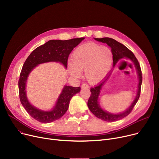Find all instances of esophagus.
Listing matches in <instances>:
<instances>
[{"label":"esophagus","mask_w":159,"mask_h":159,"mask_svg":"<svg viewBox=\"0 0 159 159\" xmlns=\"http://www.w3.org/2000/svg\"><path fill=\"white\" fill-rule=\"evenodd\" d=\"M81 88L83 89V88H89V86L86 84H83L82 86H81Z\"/></svg>","instance_id":"1"}]
</instances>
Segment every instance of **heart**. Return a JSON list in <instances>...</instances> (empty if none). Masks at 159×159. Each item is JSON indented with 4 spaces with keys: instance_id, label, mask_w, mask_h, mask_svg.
Returning <instances> with one entry per match:
<instances>
[{
    "instance_id": "1",
    "label": "heart",
    "mask_w": 159,
    "mask_h": 159,
    "mask_svg": "<svg viewBox=\"0 0 159 159\" xmlns=\"http://www.w3.org/2000/svg\"><path fill=\"white\" fill-rule=\"evenodd\" d=\"M112 62L110 49L96 43H88L75 49L70 70L75 77H79L81 71H84L86 80L91 84H96L109 71Z\"/></svg>"
}]
</instances>
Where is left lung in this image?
<instances>
[{
  "mask_svg": "<svg viewBox=\"0 0 159 159\" xmlns=\"http://www.w3.org/2000/svg\"><path fill=\"white\" fill-rule=\"evenodd\" d=\"M95 39L98 42H101V43H106L111 48V53L113 55V67L115 66V64L117 63V62L120 59H121V58H129V59L135 64V68L137 69V73H138L139 82L138 85L137 96L135 97V99L134 100V101H133V103L131 104V105L123 113H121L119 114H112V113H108L107 111H105L101 107H100L98 102V98L100 95V92H101V88L104 83L106 82V81L108 79V78H109L111 73L108 75L107 77L103 81L100 82L97 86L93 88H91L90 89L91 95L88 101V106L89 110L93 113V114L95 116H96L97 118L100 119L106 122H114V121L119 120L124 117H126V116H128L132 111L133 107H134V106L137 104L140 95L142 81H143L142 71H141L140 66L139 65V61L137 59L135 55L133 54V52H131L130 50L124 45H123L122 44L119 43V42L111 38H108V37H104L101 39L95 38Z\"/></svg>",
  "mask_w": 159,
  "mask_h": 159,
  "instance_id": "obj_1",
  "label": "left lung"
}]
</instances>
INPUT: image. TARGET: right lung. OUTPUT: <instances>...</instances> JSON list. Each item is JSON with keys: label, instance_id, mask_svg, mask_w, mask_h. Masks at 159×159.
Returning a JSON list of instances; mask_svg holds the SVG:
<instances>
[{"label": "right lung", "instance_id": "add662e5", "mask_svg": "<svg viewBox=\"0 0 159 159\" xmlns=\"http://www.w3.org/2000/svg\"><path fill=\"white\" fill-rule=\"evenodd\" d=\"M84 39L82 37L66 40H50L33 50L24 62L19 80V98L25 110L37 121L49 123L59 119L68 110L72 97L80 92V88L65 86L53 110L44 111L33 106L28 102L25 89L29 74L37 65L48 62H61L67 68L70 53Z\"/></svg>", "mask_w": 159, "mask_h": 159}]
</instances>
